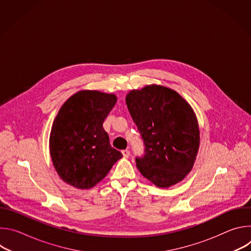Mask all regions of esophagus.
<instances>
[{
    "instance_id": "34e87169",
    "label": "esophagus",
    "mask_w": 251,
    "mask_h": 251,
    "mask_svg": "<svg viewBox=\"0 0 251 251\" xmlns=\"http://www.w3.org/2000/svg\"><path fill=\"white\" fill-rule=\"evenodd\" d=\"M122 155H123L124 158H128L130 156V151L129 150H123Z\"/></svg>"
}]
</instances>
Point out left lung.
I'll list each match as a JSON object with an SVG mask.
<instances>
[{
    "mask_svg": "<svg viewBox=\"0 0 251 251\" xmlns=\"http://www.w3.org/2000/svg\"><path fill=\"white\" fill-rule=\"evenodd\" d=\"M128 110L145 143L136 166L158 188L180 183L192 171L200 147L199 123L192 106L169 87L151 84L126 95Z\"/></svg>",
    "mask_w": 251,
    "mask_h": 251,
    "instance_id": "8db88e82",
    "label": "left lung"
}]
</instances>
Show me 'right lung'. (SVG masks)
<instances>
[{
    "mask_svg": "<svg viewBox=\"0 0 251 251\" xmlns=\"http://www.w3.org/2000/svg\"><path fill=\"white\" fill-rule=\"evenodd\" d=\"M114 93L80 90L60 107L50 135V153L59 177L80 190L96 186L122 158L103 129L116 104Z\"/></svg>",
    "mask_w": 251,
    "mask_h": 251,
    "instance_id": "add662e5",
    "label": "right lung"
}]
</instances>
